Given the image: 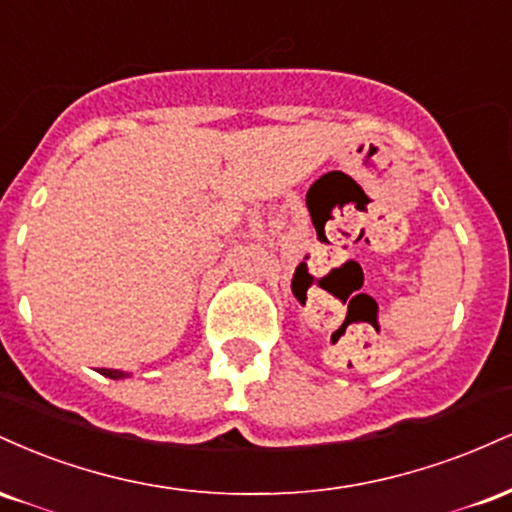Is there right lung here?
Here are the masks:
<instances>
[{
    "label": "right lung",
    "mask_w": 512,
    "mask_h": 512,
    "mask_svg": "<svg viewBox=\"0 0 512 512\" xmlns=\"http://www.w3.org/2000/svg\"><path fill=\"white\" fill-rule=\"evenodd\" d=\"M101 375H105V378L120 380V378H127L129 373H125V370H110V368H101Z\"/></svg>",
    "instance_id": "right-lung-1"
}]
</instances>
